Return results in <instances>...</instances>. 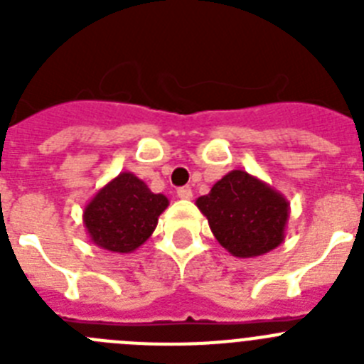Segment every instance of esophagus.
I'll list each match as a JSON object with an SVG mask.
<instances>
[{"label": "esophagus", "mask_w": 364, "mask_h": 364, "mask_svg": "<svg viewBox=\"0 0 364 364\" xmlns=\"http://www.w3.org/2000/svg\"><path fill=\"white\" fill-rule=\"evenodd\" d=\"M176 197L182 198V200H191L193 191L189 188H178L176 189Z\"/></svg>", "instance_id": "34e87169"}]
</instances>
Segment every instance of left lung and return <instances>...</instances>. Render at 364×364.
I'll use <instances>...</instances> for the list:
<instances>
[{
  "instance_id": "8db88e82",
  "label": "left lung",
  "mask_w": 364,
  "mask_h": 364,
  "mask_svg": "<svg viewBox=\"0 0 364 364\" xmlns=\"http://www.w3.org/2000/svg\"><path fill=\"white\" fill-rule=\"evenodd\" d=\"M215 239L239 259L272 252L284 240L290 202L257 176L233 169L197 198Z\"/></svg>"
}]
</instances>
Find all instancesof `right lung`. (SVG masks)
<instances>
[{
	"label": "right lung",
	"mask_w": 364,
	"mask_h": 364,
	"mask_svg": "<svg viewBox=\"0 0 364 364\" xmlns=\"http://www.w3.org/2000/svg\"><path fill=\"white\" fill-rule=\"evenodd\" d=\"M167 205L166 195H156L144 180L124 171L85 205L83 224L91 242L98 247L112 253H131L153 235Z\"/></svg>",
	"instance_id": "right-lung-1"
}]
</instances>
